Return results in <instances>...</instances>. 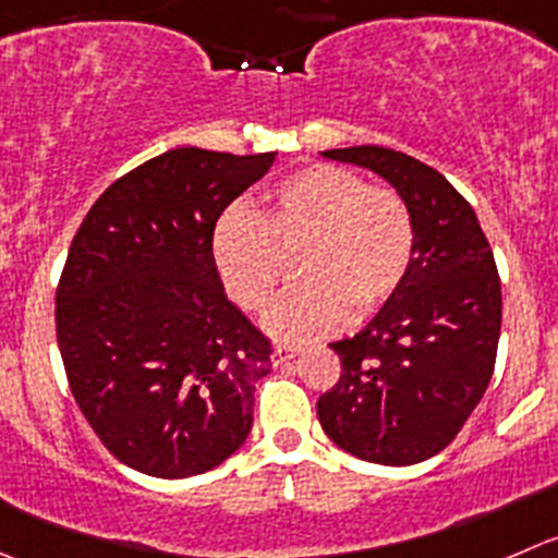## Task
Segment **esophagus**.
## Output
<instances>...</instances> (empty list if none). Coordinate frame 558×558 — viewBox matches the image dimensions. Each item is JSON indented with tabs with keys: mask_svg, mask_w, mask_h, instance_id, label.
Instances as JSON below:
<instances>
[{
	"mask_svg": "<svg viewBox=\"0 0 558 558\" xmlns=\"http://www.w3.org/2000/svg\"><path fill=\"white\" fill-rule=\"evenodd\" d=\"M296 354H300V349H296V345H286V343L275 345V349H272V365H283V362L294 360Z\"/></svg>",
	"mask_w": 558,
	"mask_h": 558,
	"instance_id": "obj_1",
	"label": "esophagus"
}]
</instances>
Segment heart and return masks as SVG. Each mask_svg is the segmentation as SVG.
Masks as SVG:
<instances>
[{
  "label": "heart",
  "instance_id": "b5f03b06",
  "mask_svg": "<svg viewBox=\"0 0 558 558\" xmlns=\"http://www.w3.org/2000/svg\"><path fill=\"white\" fill-rule=\"evenodd\" d=\"M296 256L300 286L269 311V335L313 340L345 327L351 307L376 311L398 291L414 256V223L389 187H367L354 171L307 166L286 177L262 213L231 207L213 231V258L240 307L262 313Z\"/></svg>",
  "mask_w": 558,
  "mask_h": 558
}]
</instances>
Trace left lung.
<instances>
[{"instance_id": "8db88e82", "label": "left lung", "mask_w": 558, "mask_h": 558, "mask_svg": "<svg viewBox=\"0 0 558 558\" xmlns=\"http://www.w3.org/2000/svg\"><path fill=\"white\" fill-rule=\"evenodd\" d=\"M395 187L414 223L403 283L354 335L335 340L338 384L318 398L324 434L351 456L411 466L445 450L488 389L501 283L472 204L436 169L387 147L322 153Z\"/></svg>"}]
</instances>
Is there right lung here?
Listing matches in <instances>:
<instances>
[{"label":"right lung","mask_w":558,"mask_h":558,"mask_svg":"<svg viewBox=\"0 0 558 558\" xmlns=\"http://www.w3.org/2000/svg\"><path fill=\"white\" fill-rule=\"evenodd\" d=\"M272 163L169 149L113 182L73 236L57 289L64 373L97 439L135 472L204 474L251 434L269 340L226 296L213 231Z\"/></svg>","instance_id":"1"}]
</instances>
